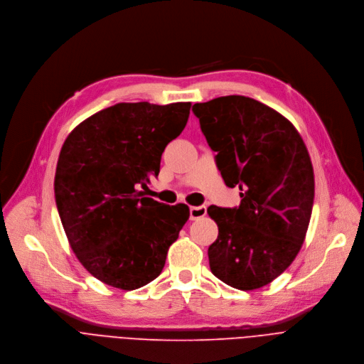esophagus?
<instances>
[{
	"label": "esophagus",
	"instance_id": "esophagus-1",
	"mask_svg": "<svg viewBox=\"0 0 364 364\" xmlns=\"http://www.w3.org/2000/svg\"><path fill=\"white\" fill-rule=\"evenodd\" d=\"M189 215H191V221L200 220V218L206 215V206H191Z\"/></svg>",
	"mask_w": 364,
	"mask_h": 364
}]
</instances>
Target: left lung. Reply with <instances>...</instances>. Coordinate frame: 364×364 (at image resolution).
Segmentation results:
<instances>
[{
	"label": "left lung",
	"instance_id": "left-lung-1",
	"mask_svg": "<svg viewBox=\"0 0 364 364\" xmlns=\"http://www.w3.org/2000/svg\"><path fill=\"white\" fill-rule=\"evenodd\" d=\"M238 208L210 205L218 238L208 248L212 274L250 291L282 274L301 250L314 202V171L303 137L274 109L245 96L192 107Z\"/></svg>",
	"mask_w": 364,
	"mask_h": 364
}]
</instances>
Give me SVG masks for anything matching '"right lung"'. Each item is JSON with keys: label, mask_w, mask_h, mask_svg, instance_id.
<instances>
[{"label": "right lung", "mask_w": 364, "mask_h": 364, "mask_svg": "<svg viewBox=\"0 0 364 364\" xmlns=\"http://www.w3.org/2000/svg\"><path fill=\"white\" fill-rule=\"evenodd\" d=\"M191 103H117L83 120L67 136L54 193L68 244L102 282L126 289L154 281L189 218L141 196L136 186L159 173L166 144L186 126Z\"/></svg>", "instance_id": "obj_1"}]
</instances>
